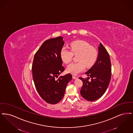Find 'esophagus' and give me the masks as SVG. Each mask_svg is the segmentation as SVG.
<instances>
[{
  "label": "esophagus",
  "instance_id": "esophagus-1",
  "mask_svg": "<svg viewBox=\"0 0 133 133\" xmlns=\"http://www.w3.org/2000/svg\"><path fill=\"white\" fill-rule=\"evenodd\" d=\"M72 78H73V79H77V77L73 75V76H72Z\"/></svg>",
  "mask_w": 133,
  "mask_h": 133
}]
</instances>
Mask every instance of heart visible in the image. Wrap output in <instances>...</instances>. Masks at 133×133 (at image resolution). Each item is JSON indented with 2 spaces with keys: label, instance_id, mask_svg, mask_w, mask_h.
<instances>
[{
  "label": "heart",
  "instance_id": "heart-1",
  "mask_svg": "<svg viewBox=\"0 0 133 133\" xmlns=\"http://www.w3.org/2000/svg\"><path fill=\"white\" fill-rule=\"evenodd\" d=\"M70 50L64 46L60 51V57L64 63L71 62L74 55H78L77 60L78 62L70 64L67 67V72L76 75L83 71L86 66L90 67L96 61L98 52L94 47L86 41L76 40L70 44Z\"/></svg>",
  "mask_w": 133,
  "mask_h": 133
}]
</instances>
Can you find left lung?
Wrapping results in <instances>:
<instances>
[{"label": "left lung", "instance_id": "obj_1", "mask_svg": "<svg viewBox=\"0 0 133 133\" xmlns=\"http://www.w3.org/2000/svg\"><path fill=\"white\" fill-rule=\"evenodd\" d=\"M98 58L94 65L85 73L87 79L79 77L83 81L80 94L89 101L97 100L105 93L111 78L110 57L106 48L100 43ZM91 78L90 82L88 79Z\"/></svg>", "mask_w": 133, "mask_h": 133}]
</instances>
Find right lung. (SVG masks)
I'll return each instance as SVG.
<instances>
[{
    "label": "right lung",
    "instance_id": "add662e5",
    "mask_svg": "<svg viewBox=\"0 0 133 133\" xmlns=\"http://www.w3.org/2000/svg\"><path fill=\"white\" fill-rule=\"evenodd\" d=\"M64 44L61 36L45 41L35 54L32 63L36 89L45 101L51 104L62 100L67 85L72 79L69 73L56 79L65 70L60 54Z\"/></svg>",
    "mask_w": 133,
    "mask_h": 133
}]
</instances>
